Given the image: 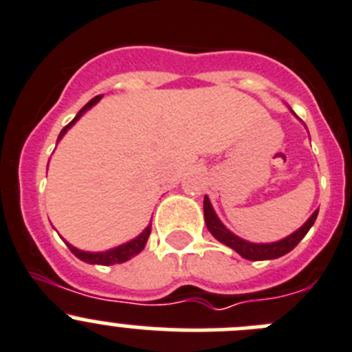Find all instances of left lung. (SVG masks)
Returning a JSON list of instances; mask_svg holds the SVG:
<instances>
[{"mask_svg":"<svg viewBox=\"0 0 352 352\" xmlns=\"http://www.w3.org/2000/svg\"><path fill=\"white\" fill-rule=\"evenodd\" d=\"M291 110V109H289ZM293 112V110H291ZM294 113V112H293ZM318 212L316 210L314 214L310 215L309 219L305 221L302 228L291 233L289 236L283 240H277V242H270V243H256V242H249V240L240 239L239 235H235L233 231L228 230L221 219L215 214L214 207H212L210 199L208 196L204 198V215H205V224H207V230L210 231L212 236L215 240H219L221 243L228 245L230 249H233L235 252H239L242 258L251 259V261H261V259H275L280 258V256L287 254L289 251H293L294 247L298 245L300 240L307 235V231L312 228V224L316 223V217H318Z\"/></svg>","mask_w":352,"mask_h":352,"instance_id":"obj_1","label":"left lung"}]
</instances>
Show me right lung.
<instances>
[{
  "label": "right lung",
  "instance_id": "obj_1",
  "mask_svg": "<svg viewBox=\"0 0 352 352\" xmlns=\"http://www.w3.org/2000/svg\"><path fill=\"white\" fill-rule=\"evenodd\" d=\"M103 96H96L93 98V100L89 101V103H85L84 107H82L80 110H78V113L75 116V119L69 124H66L65 128L61 129V133H59V137H58V142L61 140L63 137L66 135V131H68L72 126L75 124V122L80 119L82 116H84L85 112L89 109H93L94 105H96L98 101L101 100ZM148 235H151V224H148L147 228H145L144 231H142L140 235L135 236V239H131L129 242L126 243H121V245H117V247H112V249H109V251H100V252H91V251H80V249H77L75 245H72V243H68L69 247V251L74 252L75 256H77L78 259H82L84 263H89V265H116V263H124L128 261V259H131L133 256H137L138 252L144 251V247L145 243H147V239Z\"/></svg>",
  "mask_w": 352,
  "mask_h": 352
}]
</instances>
